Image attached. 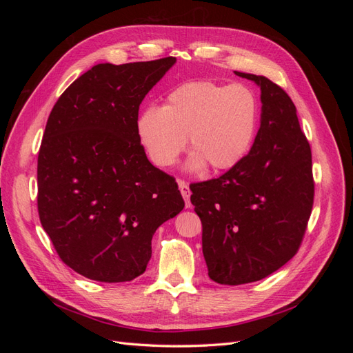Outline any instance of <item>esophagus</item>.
<instances>
[{"label": "esophagus", "mask_w": 353, "mask_h": 353, "mask_svg": "<svg viewBox=\"0 0 353 353\" xmlns=\"http://www.w3.org/2000/svg\"><path fill=\"white\" fill-rule=\"evenodd\" d=\"M178 187H179L181 194H183V197L185 200V208H190L191 203H190V187H188V184L183 179H178Z\"/></svg>", "instance_id": "obj_1"}]
</instances>
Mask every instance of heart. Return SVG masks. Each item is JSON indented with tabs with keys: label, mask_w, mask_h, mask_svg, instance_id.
<instances>
[{
	"label": "heart",
	"mask_w": 353,
	"mask_h": 353,
	"mask_svg": "<svg viewBox=\"0 0 353 353\" xmlns=\"http://www.w3.org/2000/svg\"><path fill=\"white\" fill-rule=\"evenodd\" d=\"M256 119L258 104L249 88L193 81L170 91L163 108H145L137 121V132L159 168L176 162L188 137V145L194 150L191 168L209 163L212 169H228L248 153Z\"/></svg>",
	"instance_id": "1"
}]
</instances>
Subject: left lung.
Segmentation results:
<instances>
[{
	"label": "left lung",
	"mask_w": 353,
	"mask_h": 353,
	"mask_svg": "<svg viewBox=\"0 0 353 353\" xmlns=\"http://www.w3.org/2000/svg\"><path fill=\"white\" fill-rule=\"evenodd\" d=\"M261 128L225 174L191 184L208 274L219 284L259 281L301 248L314 205L312 154L288 94L261 74Z\"/></svg>",
	"instance_id": "left-lung-1"
}]
</instances>
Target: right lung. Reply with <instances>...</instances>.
<instances>
[{
  "instance_id": "1",
  "label": "right lung",
  "mask_w": 353,
  "mask_h": 353,
  "mask_svg": "<svg viewBox=\"0 0 353 353\" xmlns=\"http://www.w3.org/2000/svg\"><path fill=\"white\" fill-rule=\"evenodd\" d=\"M175 61L101 63L72 82L48 116L38 153L39 221L59 258L90 280L141 275L153 234L185 206L137 132L141 101Z\"/></svg>"
}]
</instances>
